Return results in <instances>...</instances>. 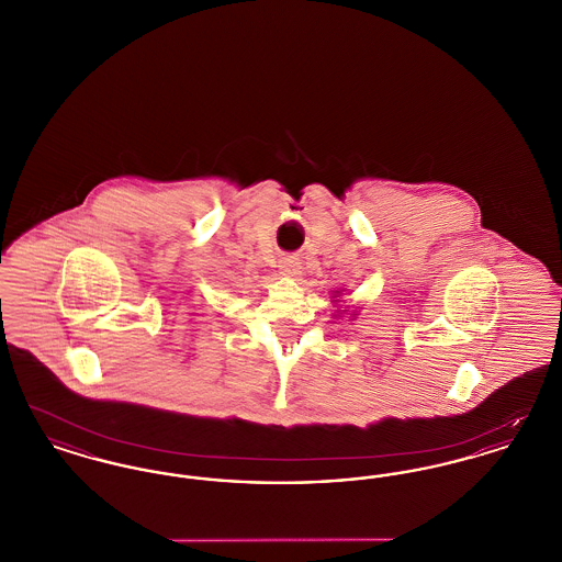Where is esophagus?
<instances>
[{"instance_id": "obj_1", "label": "esophagus", "mask_w": 562, "mask_h": 562, "mask_svg": "<svg viewBox=\"0 0 562 562\" xmlns=\"http://www.w3.org/2000/svg\"><path fill=\"white\" fill-rule=\"evenodd\" d=\"M280 269H282L284 276H299V273H301V263H299V259H294V257H284V259L280 261Z\"/></svg>"}]
</instances>
